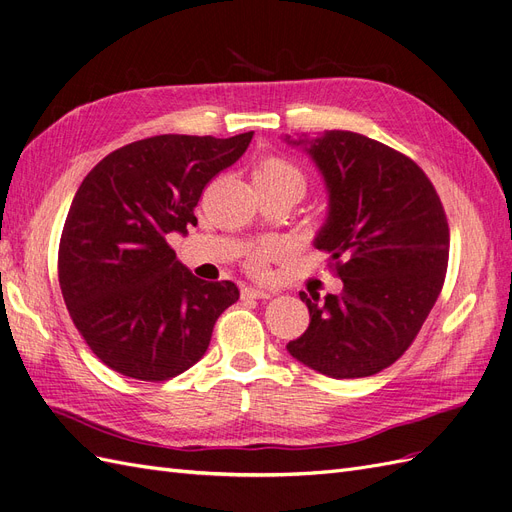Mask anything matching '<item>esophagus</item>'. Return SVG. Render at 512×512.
Wrapping results in <instances>:
<instances>
[{
	"mask_svg": "<svg viewBox=\"0 0 512 512\" xmlns=\"http://www.w3.org/2000/svg\"><path fill=\"white\" fill-rule=\"evenodd\" d=\"M243 299H271L273 292L271 290H262V288H254V286H245L241 290Z\"/></svg>",
	"mask_w": 512,
	"mask_h": 512,
	"instance_id": "obj_1",
	"label": "esophagus"
}]
</instances>
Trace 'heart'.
<instances>
[{
	"label": "heart",
	"mask_w": 512,
	"mask_h": 512,
	"mask_svg": "<svg viewBox=\"0 0 512 512\" xmlns=\"http://www.w3.org/2000/svg\"><path fill=\"white\" fill-rule=\"evenodd\" d=\"M256 190H294L299 196L305 188V175L299 166L282 156H265L260 158L252 170ZM265 252H258L252 258V269L260 271L265 265Z\"/></svg>",
	"instance_id": "1"
}]
</instances>
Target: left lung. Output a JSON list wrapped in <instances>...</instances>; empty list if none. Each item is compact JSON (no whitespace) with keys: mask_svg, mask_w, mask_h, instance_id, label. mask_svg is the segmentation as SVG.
<instances>
[{"mask_svg":"<svg viewBox=\"0 0 512 512\" xmlns=\"http://www.w3.org/2000/svg\"><path fill=\"white\" fill-rule=\"evenodd\" d=\"M286 141L303 145L327 183L314 245L344 282L322 301L299 294L309 327L286 350L337 380L374 376L410 348L438 301L451 245L440 196L414 160L363 134Z\"/></svg>","mask_w":512,"mask_h":512,"instance_id":"left-lung-1","label":"left lung"}]
</instances>
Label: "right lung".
Segmentation results:
<instances>
[{
  "label": "right lung",
  "instance_id": "obj_1",
  "mask_svg": "<svg viewBox=\"0 0 512 512\" xmlns=\"http://www.w3.org/2000/svg\"><path fill=\"white\" fill-rule=\"evenodd\" d=\"M252 136L143 138L108 153L76 190L59 241V286L74 327L117 374L145 382L183 374L239 301L232 282L192 275L166 237L198 222L205 185Z\"/></svg>",
  "mask_w": 512,
  "mask_h": 512
}]
</instances>
